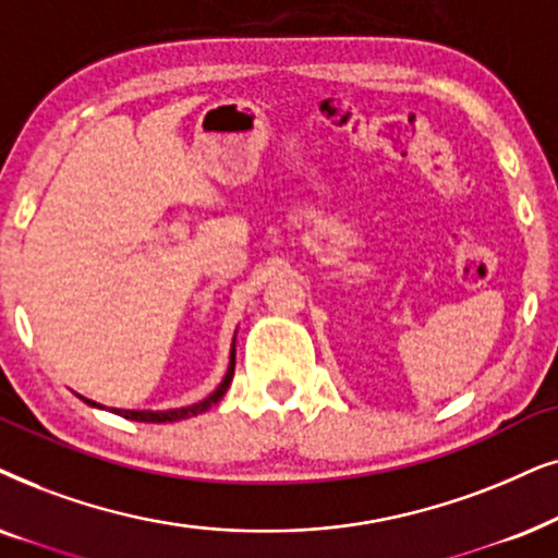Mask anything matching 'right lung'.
<instances>
[{"mask_svg":"<svg viewBox=\"0 0 558 558\" xmlns=\"http://www.w3.org/2000/svg\"><path fill=\"white\" fill-rule=\"evenodd\" d=\"M234 354H236V349H234V341H232V354H229V367H227L225 380L219 383V388L214 390L211 396H206L204 400H198V403L185 405V408H170V411H122V408H114V413L117 415H124V418H130V421L173 423V421H183V418H191V415H198V413L209 411V408L217 405L219 400L225 398V392L229 390V383H232V377H234ZM81 400H86V403L94 405V408H101L99 403H94V400H88V398H81Z\"/></svg>","mask_w":558,"mask_h":558,"instance_id":"add662e5","label":"right lung"}]
</instances>
